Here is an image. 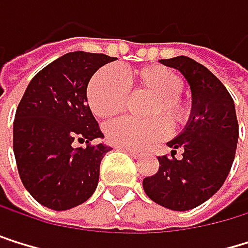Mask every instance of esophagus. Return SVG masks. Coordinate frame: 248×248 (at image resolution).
Listing matches in <instances>:
<instances>
[{
  "mask_svg": "<svg viewBox=\"0 0 248 248\" xmlns=\"http://www.w3.org/2000/svg\"><path fill=\"white\" fill-rule=\"evenodd\" d=\"M122 150H123V152H126V153H129V155H131V156H134L135 159L141 157V155H142L140 150H135V149H123V147H122Z\"/></svg>",
  "mask_w": 248,
  "mask_h": 248,
  "instance_id": "obj_1",
  "label": "esophagus"
}]
</instances>
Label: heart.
I'll use <instances>...</instances> for the list:
<instances>
[{
  "label": "heart",
  "mask_w": 248,
  "mask_h": 248,
  "mask_svg": "<svg viewBox=\"0 0 248 248\" xmlns=\"http://www.w3.org/2000/svg\"><path fill=\"white\" fill-rule=\"evenodd\" d=\"M129 89L152 95L146 107V120L120 117L106 125V138L113 146L123 149H144L162 140L170 128L175 129L187 123L192 106L180 95L183 80L177 73L162 65L141 66L126 77L114 68L104 66L88 84V101L95 116L111 117L126 106Z\"/></svg>",
  "instance_id": "obj_1"
}]
</instances>
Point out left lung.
I'll return each mask as SVG.
<instances>
[{
    "mask_svg": "<svg viewBox=\"0 0 248 248\" xmlns=\"http://www.w3.org/2000/svg\"><path fill=\"white\" fill-rule=\"evenodd\" d=\"M160 63L187 80L192 113L183 132L167 142L171 157H157L159 170L142 180V187L156 204L187 211L210 199L231 171L238 142L235 104L223 83L199 62L177 56ZM177 148L182 152L180 159L175 157Z\"/></svg>",
    "mask_w": 248,
    "mask_h": 248,
    "instance_id": "1",
    "label": "left lung"
}]
</instances>
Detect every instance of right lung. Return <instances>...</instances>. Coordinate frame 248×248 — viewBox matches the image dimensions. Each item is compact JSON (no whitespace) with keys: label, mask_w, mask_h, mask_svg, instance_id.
Segmentation results:
<instances>
[{"label":"right lung","mask_w":248,"mask_h":248,"mask_svg":"<svg viewBox=\"0 0 248 248\" xmlns=\"http://www.w3.org/2000/svg\"><path fill=\"white\" fill-rule=\"evenodd\" d=\"M116 58L71 52L49 63L30 81L13 123V152L26 190L41 205L63 211L92 196L99 165L111 147L88 104V84ZM86 142V148L75 142Z\"/></svg>","instance_id":"right-lung-1"}]
</instances>
